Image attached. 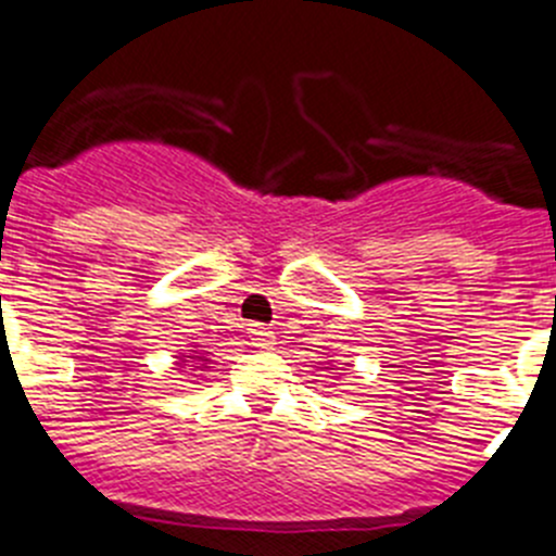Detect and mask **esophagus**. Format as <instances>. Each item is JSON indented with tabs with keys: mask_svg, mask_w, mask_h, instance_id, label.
Segmentation results:
<instances>
[{
	"mask_svg": "<svg viewBox=\"0 0 556 556\" xmlns=\"http://www.w3.org/2000/svg\"><path fill=\"white\" fill-rule=\"evenodd\" d=\"M249 340H252L254 349H271L274 346V332L268 327L252 324V327H249Z\"/></svg>",
	"mask_w": 556,
	"mask_h": 556,
	"instance_id": "esophagus-1",
	"label": "esophagus"
}]
</instances>
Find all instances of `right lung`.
Here are the masks:
<instances>
[{
    "label": "right lung",
    "instance_id": "1",
    "mask_svg": "<svg viewBox=\"0 0 556 556\" xmlns=\"http://www.w3.org/2000/svg\"><path fill=\"white\" fill-rule=\"evenodd\" d=\"M204 354H210V352H204ZM204 354L202 352H193V349H191V354H188V357H185V354H182V357H179V363H182V365L199 363V365H193L191 371H204V368H207V363H210V359L204 357ZM182 365H179V368H182Z\"/></svg>",
    "mask_w": 556,
    "mask_h": 556
}]
</instances>
